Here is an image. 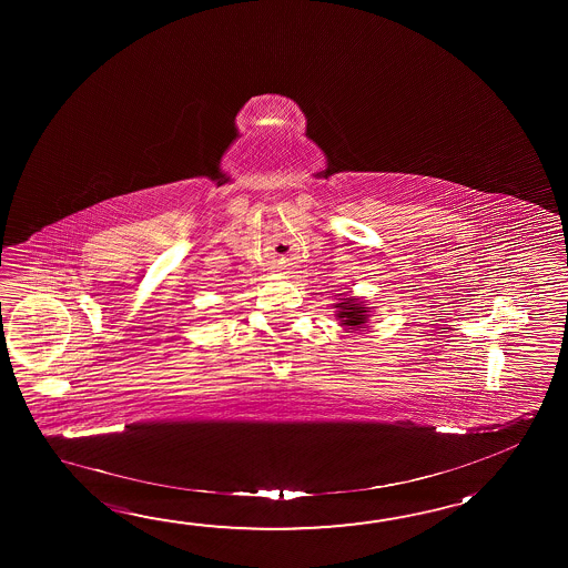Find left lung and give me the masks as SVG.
Segmentation results:
<instances>
[{
  "label": "left lung",
  "mask_w": 568,
  "mask_h": 568,
  "mask_svg": "<svg viewBox=\"0 0 568 568\" xmlns=\"http://www.w3.org/2000/svg\"><path fill=\"white\" fill-rule=\"evenodd\" d=\"M335 316L341 321L344 331L354 333V331H364L368 325V318L373 316V311L368 307V303L361 297L354 295H341L336 303H333Z\"/></svg>",
  "instance_id": "obj_1"
}]
</instances>
